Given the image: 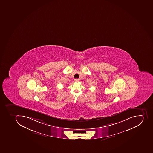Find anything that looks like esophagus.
<instances>
[{"mask_svg":"<svg viewBox=\"0 0 153 153\" xmlns=\"http://www.w3.org/2000/svg\"><path fill=\"white\" fill-rule=\"evenodd\" d=\"M74 81L76 82H78V81H79V79H77V78H76V79H75V80H74Z\"/></svg>","mask_w":153,"mask_h":153,"instance_id":"esophagus-1","label":"esophagus"}]
</instances>
